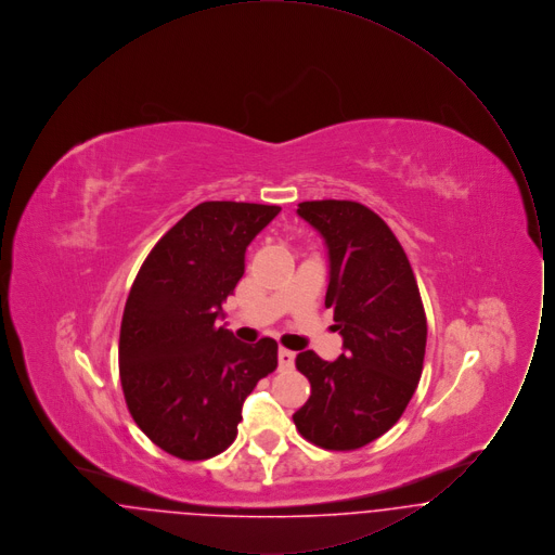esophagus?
I'll use <instances>...</instances> for the list:
<instances>
[{
    "instance_id": "1",
    "label": "esophagus",
    "mask_w": 555,
    "mask_h": 555,
    "mask_svg": "<svg viewBox=\"0 0 555 555\" xmlns=\"http://www.w3.org/2000/svg\"><path fill=\"white\" fill-rule=\"evenodd\" d=\"M293 364H295V353L285 349V347H281L279 349V369L289 370L293 369Z\"/></svg>"
}]
</instances>
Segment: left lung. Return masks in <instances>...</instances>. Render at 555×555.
Here are the masks:
<instances>
[{
    "label": "left lung",
    "mask_w": 555,
    "mask_h": 555,
    "mask_svg": "<svg viewBox=\"0 0 555 555\" xmlns=\"http://www.w3.org/2000/svg\"><path fill=\"white\" fill-rule=\"evenodd\" d=\"M297 216L326 245L328 289L344 353L335 362L312 349L295 360L312 385L293 414L318 448H364L401 418L423 374L426 317L412 266L380 216L358 202H304Z\"/></svg>",
    "instance_id": "obj_1"
}]
</instances>
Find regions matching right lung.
<instances>
[{
	"instance_id": "obj_1",
	"label": "right lung",
	"mask_w": 555,
	"mask_h": 555,
	"mask_svg": "<svg viewBox=\"0 0 555 555\" xmlns=\"http://www.w3.org/2000/svg\"><path fill=\"white\" fill-rule=\"evenodd\" d=\"M279 206L204 202L156 243L120 326V383L132 421L181 460H208L237 437L245 397L276 369L274 339L241 344L218 326L245 251Z\"/></svg>"
}]
</instances>
